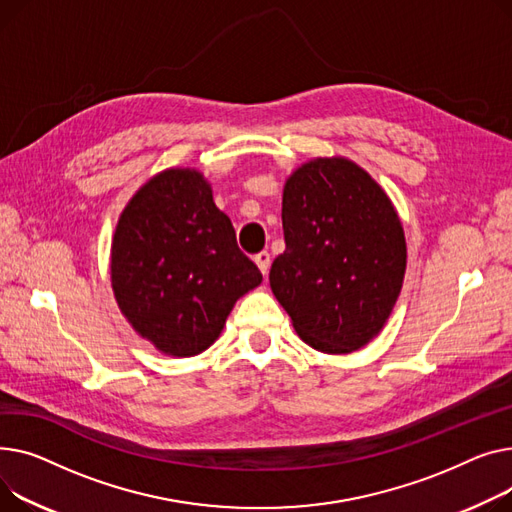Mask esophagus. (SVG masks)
Masks as SVG:
<instances>
[{"mask_svg": "<svg viewBox=\"0 0 512 512\" xmlns=\"http://www.w3.org/2000/svg\"><path fill=\"white\" fill-rule=\"evenodd\" d=\"M254 262L258 264L260 273L266 277V273H268V266H270V254H268V252H260V254H256V256H254Z\"/></svg>", "mask_w": 512, "mask_h": 512, "instance_id": "1", "label": "esophagus"}]
</instances>
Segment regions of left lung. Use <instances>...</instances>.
<instances>
[{"mask_svg":"<svg viewBox=\"0 0 512 512\" xmlns=\"http://www.w3.org/2000/svg\"><path fill=\"white\" fill-rule=\"evenodd\" d=\"M285 252L270 289L297 335L324 353L374 339L401 293L407 248L393 204L347 159L299 167L283 190Z\"/></svg>","mask_w":512,"mask_h":512,"instance_id":"obj_1","label":"left lung"}]
</instances>
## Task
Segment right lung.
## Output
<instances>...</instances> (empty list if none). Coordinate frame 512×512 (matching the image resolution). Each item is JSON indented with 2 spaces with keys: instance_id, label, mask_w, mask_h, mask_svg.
<instances>
[{
  "instance_id": "add662e5",
  "label": "right lung",
  "mask_w": 512,
  "mask_h": 512,
  "mask_svg": "<svg viewBox=\"0 0 512 512\" xmlns=\"http://www.w3.org/2000/svg\"><path fill=\"white\" fill-rule=\"evenodd\" d=\"M229 217L198 171L169 169L124 208L111 246V285L134 330L173 357L215 343L235 302L258 287Z\"/></svg>"
}]
</instances>
